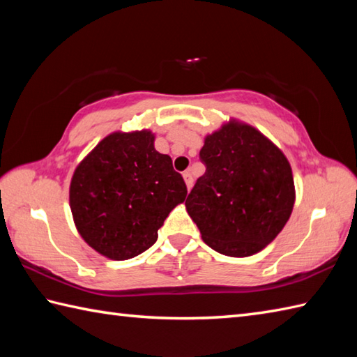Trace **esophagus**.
Listing matches in <instances>:
<instances>
[{"instance_id": "34e87169", "label": "esophagus", "mask_w": 357, "mask_h": 357, "mask_svg": "<svg viewBox=\"0 0 357 357\" xmlns=\"http://www.w3.org/2000/svg\"><path fill=\"white\" fill-rule=\"evenodd\" d=\"M183 176H184V181H185V185H187V188H188V190H190L192 185H193V176H192V173H190V172H184V173H183Z\"/></svg>"}]
</instances>
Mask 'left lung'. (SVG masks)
Wrapping results in <instances>:
<instances>
[{
  "mask_svg": "<svg viewBox=\"0 0 357 357\" xmlns=\"http://www.w3.org/2000/svg\"><path fill=\"white\" fill-rule=\"evenodd\" d=\"M206 173L185 208L218 253L252 256L284 229L294 206V181L285 155L255 127L230 121L206 136L199 151Z\"/></svg>",
  "mask_w": 357,
  "mask_h": 357,
  "instance_id": "obj_1",
  "label": "left lung"
}]
</instances>
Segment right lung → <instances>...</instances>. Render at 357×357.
Returning <instances> with one entry per match:
<instances>
[{"instance_id": "obj_1", "label": "right lung", "mask_w": 357, "mask_h": 357, "mask_svg": "<svg viewBox=\"0 0 357 357\" xmlns=\"http://www.w3.org/2000/svg\"><path fill=\"white\" fill-rule=\"evenodd\" d=\"M153 142L150 130L112 133L72 176L69 198L77 230L113 261L130 259L153 245L165 218L185 201L183 176Z\"/></svg>"}]
</instances>
